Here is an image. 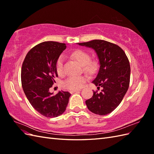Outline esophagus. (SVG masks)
<instances>
[{
  "label": "esophagus",
  "mask_w": 154,
  "mask_h": 154,
  "mask_svg": "<svg viewBox=\"0 0 154 154\" xmlns=\"http://www.w3.org/2000/svg\"><path fill=\"white\" fill-rule=\"evenodd\" d=\"M81 91V90H74V91H70V93L71 94H73V93H75V92H78Z\"/></svg>",
  "instance_id": "34e87169"
}]
</instances>
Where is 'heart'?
I'll use <instances>...</instances> for the list:
<instances>
[{
  "label": "heart",
  "instance_id": "obj_1",
  "mask_svg": "<svg viewBox=\"0 0 154 154\" xmlns=\"http://www.w3.org/2000/svg\"><path fill=\"white\" fill-rule=\"evenodd\" d=\"M73 58L75 59L81 66L84 67V69L87 72L94 73L97 67L96 63L91 61V56L82 50H76L72 52ZM56 69L58 75H61L63 73V57L60 56L56 63ZM88 78L85 75L70 76L63 82V86L68 90H79L83 87Z\"/></svg>",
  "mask_w": 154,
  "mask_h": 154
}]
</instances>
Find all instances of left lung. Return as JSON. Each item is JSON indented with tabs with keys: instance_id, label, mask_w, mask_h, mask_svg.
I'll list each match as a JSON object with an SVG mask.
<instances>
[{
	"instance_id": "left-lung-1",
	"label": "left lung",
	"mask_w": 154,
	"mask_h": 154,
	"mask_svg": "<svg viewBox=\"0 0 154 154\" xmlns=\"http://www.w3.org/2000/svg\"><path fill=\"white\" fill-rule=\"evenodd\" d=\"M78 45L94 50L100 63L97 75L92 83L102 90L94 91L92 98L85 101L86 105L92 113L107 115L119 105L129 87V61L123 49L112 42L97 39Z\"/></svg>"
}]
</instances>
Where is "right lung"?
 <instances>
[{"mask_svg":"<svg viewBox=\"0 0 154 154\" xmlns=\"http://www.w3.org/2000/svg\"><path fill=\"white\" fill-rule=\"evenodd\" d=\"M66 48L65 43L41 42L28 52L22 64L21 80L24 93L35 109L46 117L62 115L69 102V92L62 91L52 95L49 91L58 77L56 61Z\"/></svg>","mask_w":154,"mask_h":154,"instance_id":"1","label":"right lung"}]
</instances>
